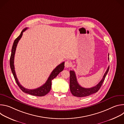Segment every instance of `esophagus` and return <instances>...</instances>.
<instances>
[{"mask_svg": "<svg viewBox=\"0 0 124 124\" xmlns=\"http://www.w3.org/2000/svg\"><path fill=\"white\" fill-rule=\"evenodd\" d=\"M70 66H71V63H70L69 61H66L65 63V66L66 68H69Z\"/></svg>", "mask_w": 124, "mask_h": 124, "instance_id": "34e87169", "label": "esophagus"}]
</instances>
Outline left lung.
<instances>
[{"label": "left lung", "instance_id": "8db88e82", "mask_svg": "<svg viewBox=\"0 0 124 124\" xmlns=\"http://www.w3.org/2000/svg\"><path fill=\"white\" fill-rule=\"evenodd\" d=\"M109 56V54H108ZM108 60L109 58L108 57ZM109 69V66L108 67L107 71L105 72L102 79L95 86L90 88H85L81 87L78 82L76 75L74 70H70V89L71 93L73 96L78 97H83L91 95L97 92L100 89L103 82L107 76Z\"/></svg>", "mask_w": 124, "mask_h": 124}]
</instances>
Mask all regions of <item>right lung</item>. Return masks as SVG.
I'll return each mask as SVG.
<instances>
[{
  "label": "right lung",
  "mask_w": 124,
  "mask_h": 124,
  "mask_svg": "<svg viewBox=\"0 0 124 124\" xmlns=\"http://www.w3.org/2000/svg\"><path fill=\"white\" fill-rule=\"evenodd\" d=\"M27 28H25L23 29L22 31L21 32V34L20 35V36L16 38L13 43L12 48V51H11V55L10 56V68L12 70V74L14 76V78L17 84V85L19 86V87L20 88V89L24 93L29 94L30 95H33V96H44L46 95L50 90L51 89V81L54 78H55L56 77V76L63 70L64 68V64L65 62H63L59 65H58L54 70L53 71L51 72V74L50 75L49 77H48L47 80L46 82V83L43 84L42 86L39 87V88H36V89H26V88H25L23 87L19 82L18 79L17 78L16 72H15V67H14V57H15V52L16 50V47L17 45V43H18L19 41L22 38L23 32L25 31Z\"/></svg>",
  "instance_id": "1"
}]
</instances>
